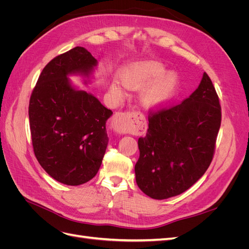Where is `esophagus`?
<instances>
[{
  "mask_svg": "<svg viewBox=\"0 0 249 249\" xmlns=\"http://www.w3.org/2000/svg\"><path fill=\"white\" fill-rule=\"evenodd\" d=\"M112 126L118 133L124 132H135L139 129V126L142 124H146V120L139 112H117L113 115L111 119Z\"/></svg>",
  "mask_w": 249,
  "mask_h": 249,
  "instance_id": "34e87169",
  "label": "esophagus"
}]
</instances>
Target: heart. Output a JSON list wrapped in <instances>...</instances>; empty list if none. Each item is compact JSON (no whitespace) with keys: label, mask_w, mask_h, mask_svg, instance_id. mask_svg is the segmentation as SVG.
I'll return each instance as SVG.
<instances>
[{"label":"heart","mask_w":249,"mask_h":249,"mask_svg":"<svg viewBox=\"0 0 249 249\" xmlns=\"http://www.w3.org/2000/svg\"><path fill=\"white\" fill-rule=\"evenodd\" d=\"M165 67L158 61H145L127 67L122 74V81L127 88H139L145 83L155 80L142 93V102L148 107L157 106L166 101L177 84V76L173 72L163 73ZM112 92L120 95L123 90L117 84H113Z\"/></svg>","instance_id":"heart-1"}]
</instances>
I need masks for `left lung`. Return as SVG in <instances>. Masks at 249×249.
Masks as SVG:
<instances>
[{"mask_svg":"<svg viewBox=\"0 0 249 249\" xmlns=\"http://www.w3.org/2000/svg\"><path fill=\"white\" fill-rule=\"evenodd\" d=\"M221 124L219 97L207 72L182 103L148 111L146 136L135 165L140 190L155 199L176 196L197 182L213 160Z\"/></svg>","mask_w":249,"mask_h":249,"instance_id":"8db88e82","label":"left lung"}]
</instances>
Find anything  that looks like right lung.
I'll list each match as a JSON object with an SVG mask.
<instances>
[{"instance_id":"add662e5","label":"right lung","mask_w":249,"mask_h":249,"mask_svg":"<svg viewBox=\"0 0 249 249\" xmlns=\"http://www.w3.org/2000/svg\"><path fill=\"white\" fill-rule=\"evenodd\" d=\"M95 58L76 47L44 66L31 93L29 120L37 161L58 182L78 186L94 178L108 144L112 111L92 94L73 89L67 74H88Z\"/></svg>"}]
</instances>
